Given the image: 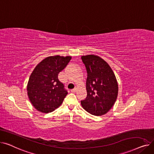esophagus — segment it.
Instances as JSON below:
<instances>
[{
  "label": "esophagus",
  "mask_w": 154,
  "mask_h": 154,
  "mask_svg": "<svg viewBox=\"0 0 154 154\" xmlns=\"http://www.w3.org/2000/svg\"><path fill=\"white\" fill-rule=\"evenodd\" d=\"M77 88H73V89L71 90V92H75L77 91Z\"/></svg>",
  "instance_id": "esophagus-1"
}]
</instances>
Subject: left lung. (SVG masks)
<instances>
[{
  "mask_svg": "<svg viewBox=\"0 0 154 154\" xmlns=\"http://www.w3.org/2000/svg\"><path fill=\"white\" fill-rule=\"evenodd\" d=\"M87 72V97L81 101L82 107L92 115L106 114L114 106L119 87L116 75L109 65L99 56L81 57Z\"/></svg>",
  "mask_w": 154,
  "mask_h": 154,
  "instance_id": "obj_1",
  "label": "left lung"
}]
</instances>
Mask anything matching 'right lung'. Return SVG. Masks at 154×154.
Wrapping results in <instances>:
<instances>
[{"instance_id":"add662e5","label":"right lung","mask_w":154,"mask_h":154,"mask_svg":"<svg viewBox=\"0 0 154 154\" xmlns=\"http://www.w3.org/2000/svg\"><path fill=\"white\" fill-rule=\"evenodd\" d=\"M71 59L70 56L47 57L32 71L27 91L31 103L38 111L52 112L62 103L68 92L58 75Z\"/></svg>"}]
</instances>
